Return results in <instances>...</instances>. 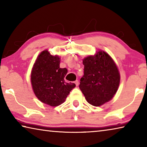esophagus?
<instances>
[{"label": "esophagus", "instance_id": "1", "mask_svg": "<svg viewBox=\"0 0 147 147\" xmlns=\"http://www.w3.org/2000/svg\"><path fill=\"white\" fill-rule=\"evenodd\" d=\"M74 83H75L76 86H78V84H79V82H78V80H76L75 82H74Z\"/></svg>", "mask_w": 147, "mask_h": 147}]
</instances>
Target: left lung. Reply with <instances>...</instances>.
<instances>
[{
    "mask_svg": "<svg viewBox=\"0 0 147 147\" xmlns=\"http://www.w3.org/2000/svg\"><path fill=\"white\" fill-rule=\"evenodd\" d=\"M84 74L79 88L88 102L100 106L113 98L120 84V73L109 54L98 51L83 59Z\"/></svg>",
    "mask_w": 147,
    "mask_h": 147,
    "instance_id": "1",
    "label": "left lung"
}]
</instances>
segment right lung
I'll return each mask as SVG.
<instances>
[{
  "mask_svg": "<svg viewBox=\"0 0 147 147\" xmlns=\"http://www.w3.org/2000/svg\"><path fill=\"white\" fill-rule=\"evenodd\" d=\"M59 56L51 55L44 50L36 58L31 71V84L35 95L41 102L53 107L63 103L76 87L74 83L64 80L67 69L59 67Z\"/></svg>",
  "mask_w": 147,
  "mask_h": 147,
  "instance_id": "right-lung-1",
  "label": "right lung"
}]
</instances>
